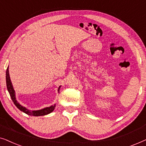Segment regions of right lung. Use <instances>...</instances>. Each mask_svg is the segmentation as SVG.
Returning a JSON list of instances; mask_svg holds the SVG:
<instances>
[{
	"label": "right lung",
	"instance_id": "right-lung-1",
	"mask_svg": "<svg viewBox=\"0 0 146 146\" xmlns=\"http://www.w3.org/2000/svg\"><path fill=\"white\" fill-rule=\"evenodd\" d=\"M6 82H7V90L9 91V92L10 94V96H11V98L12 99V100L15 104V105L17 106L18 108H19L20 110L23 111L25 113H27L28 115H33V116H40V115H44L46 114H48V113H51L54 110L55 107H56V104L51 106L48 107V108H45L42 110H36V111H31L29 110L26 108L22 106L16 100L15 98V90H14L13 85H12L11 79H10V76H9V67L7 68V72H6ZM59 87L58 88V91L60 90Z\"/></svg>",
	"mask_w": 146,
	"mask_h": 146
}]
</instances>
